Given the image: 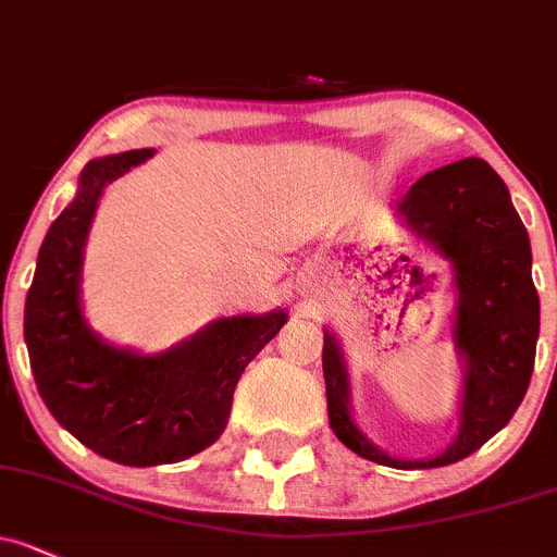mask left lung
Returning a JSON list of instances; mask_svg holds the SVG:
<instances>
[{
    "instance_id": "1",
    "label": "left lung",
    "mask_w": 557,
    "mask_h": 557,
    "mask_svg": "<svg viewBox=\"0 0 557 557\" xmlns=\"http://www.w3.org/2000/svg\"><path fill=\"white\" fill-rule=\"evenodd\" d=\"M400 213L456 269V344L467 362L459 435L430 461L389 459L357 432L347 408V373L331 333L323 344L327 419L338 441L362 459L395 470L446 467L475 454L518 411L540 336V294L531 280V245L505 181L478 157L421 175Z\"/></svg>"
}]
</instances>
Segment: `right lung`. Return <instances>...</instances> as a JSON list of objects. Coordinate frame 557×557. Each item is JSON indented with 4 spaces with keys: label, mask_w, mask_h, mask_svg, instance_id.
<instances>
[{
    "label": "right lung",
    "mask_w": 557,
    "mask_h": 557,
    "mask_svg": "<svg viewBox=\"0 0 557 557\" xmlns=\"http://www.w3.org/2000/svg\"><path fill=\"white\" fill-rule=\"evenodd\" d=\"M151 149L92 160L79 195L47 232L26 296L23 336L34 382L61 426L127 467L173 465L219 441L245 366L285 325V312L215 320L165 355L103 344L79 312L82 245L103 186Z\"/></svg>",
    "instance_id": "1"
}]
</instances>
